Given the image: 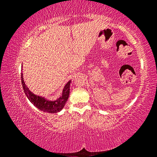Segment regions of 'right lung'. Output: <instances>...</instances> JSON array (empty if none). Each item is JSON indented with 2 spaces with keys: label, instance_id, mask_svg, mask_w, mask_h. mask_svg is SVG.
<instances>
[{
  "label": "right lung",
  "instance_id": "1",
  "mask_svg": "<svg viewBox=\"0 0 157 157\" xmlns=\"http://www.w3.org/2000/svg\"><path fill=\"white\" fill-rule=\"evenodd\" d=\"M21 77L23 91H24L25 95L28 98V100L39 110L44 111V112L54 113L59 112L64 107L66 101L68 100L69 97V94H70V84L71 83V80L68 81L64 86L61 97L56 100L51 101L46 99L44 97L36 95L31 92L25 83L23 73H21Z\"/></svg>",
  "mask_w": 157,
  "mask_h": 157
}]
</instances>
